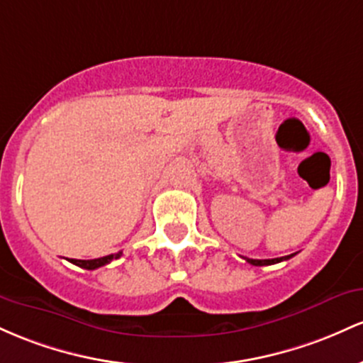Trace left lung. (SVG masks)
Segmentation results:
<instances>
[{
    "instance_id": "1",
    "label": "left lung",
    "mask_w": 363,
    "mask_h": 363,
    "mask_svg": "<svg viewBox=\"0 0 363 363\" xmlns=\"http://www.w3.org/2000/svg\"><path fill=\"white\" fill-rule=\"evenodd\" d=\"M293 255H295V254L286 255V257H279V259H264V260H260V259H248V257H245V260H247V262H250L252 266H269V264H276V262H281V260H288V259H291Z\"/></svg>"
}]
</instances>
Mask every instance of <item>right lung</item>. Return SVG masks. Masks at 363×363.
<instances>
[{
    "label": "right lung",
    "mask_w": 363,
    "mask_h": 363,
    "mask_svg": "<svg viewBox=\"0 0 363 363\" xmlns=\"http://www.w3.org/2000/svg\"><path fill=\"white\" fill-rule=\"evenodd\" d=\"M121 254H123V252H118V254L104 255V257H99V259H91V260H79V259H72V262L75 264V266L82 267V269L94 271V269H97V267H103V266H106V264H109V262H111L113 259L121 257Z\"/></svg>",
    "instance_id": "add662e5"
}]
</instances>
